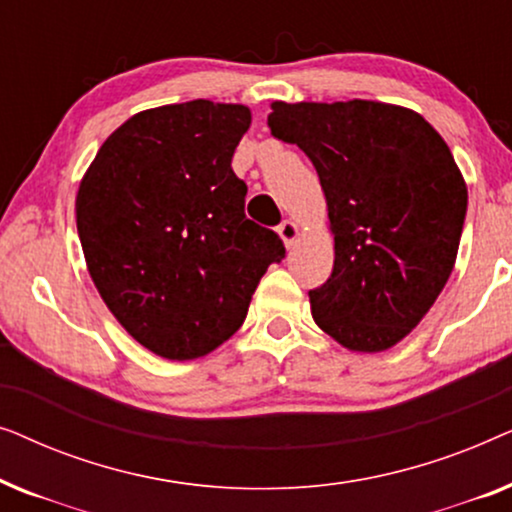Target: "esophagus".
<instances>
[{
	"label": "esophagus",
	"instance_id": "34e87169",
	"mask_svg": "<svg viewBox=\"0 0 512 512\" xmlns=\"http://www.w3.org/2000/svg\"><path fill=\"white\" fill-rule=\"evenodd\" d=\"M277 233H279V237H282V240H284L286 247H291V244L296 242V237H298V226H296V223H293L291 219H286V221L279 223Z\"/></svg>",
	"mask_w": 512,
	"mask_h": 512
}]
</instances>
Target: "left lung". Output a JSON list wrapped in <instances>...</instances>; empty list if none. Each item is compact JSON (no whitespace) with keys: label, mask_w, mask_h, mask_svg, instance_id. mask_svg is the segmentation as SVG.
<instances>
[{"label":"left lung","mask_w":512,"mask_h":512,"mask_svg":"<svg viewBox=\"0 0 512 512\" xmlns=\"http://www.w3.org/2000/svg\"><path fill=\"white\" fill-rule=\"evenodd\" d=\"M272 137L296 144L324 188L333 272L312 317L354 352L403 340L452 275L468 193L450 146L415 111L349 100L275 102Z\"/></svg>","instance_id":"1"}]
</instances>
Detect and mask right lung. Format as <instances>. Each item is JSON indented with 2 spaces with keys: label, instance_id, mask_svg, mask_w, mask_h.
Wrapping results in <instances>:
<instances>
[{
  "label": "right lung",
  "instance_id": "add662e5",
  "mask_svg": "<svg viewBox=\"0 0 512 512\" xmlns=\"http://www.w3.org/2000/svg\"><path fill=\"white\" fill-rule=\"evenodd\" d=\"M251 114L193 100L132 116L97 151L76 195V228L100 296L139 345L198 359L247 317L275 230L244 214L233 153Z\"/></svg>",
  "mask_w": 512,
  "mask_h": 512
}]
</instances>
